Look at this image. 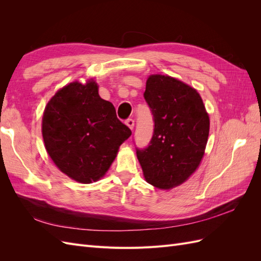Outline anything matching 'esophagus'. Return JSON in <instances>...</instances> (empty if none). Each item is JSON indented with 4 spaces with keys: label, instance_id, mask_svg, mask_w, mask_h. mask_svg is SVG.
Here are the masks:
<instances>
[{
    "label": "esophagus",
    "instance_id": "obj_1",
    "mask_svg": "<svg viewBox=\"0 0 261 261\" xmlns=\"http://www.w3.org/2000/svg\"><path fill=\"white\" fill-rule=\"evenodd\" d=\"M125 123H126V125H127L130 129H133L134 128V125H135V121H134L133 118H127V120L125 121Z\"/></svg>",
    "mask_w": 261,
    "mask_h": 261
}]
</instances>
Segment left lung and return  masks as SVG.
I'll use <instances>...</instances> for the list:
<instances>
[{
  "label": "left lung",
  "instance_id": "obj_1",
  "mask_svg": "<svg viewBox=\"0 0 261 261\" xmlns=\"http://www.w3.org/2000/svg\"><path fill=\"white\" fill-rule=\"evenodd\" d=\"M144 98L154 128L148 147L136 148L137 158L149 184L170 189L198 168L209 136V115L197 90L170 76H149Z\"/></svg>",
  "mask_w": 261,
  "mask_h": 261
}]
</instances>
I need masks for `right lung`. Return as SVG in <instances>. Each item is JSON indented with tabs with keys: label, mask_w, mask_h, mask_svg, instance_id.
Returning a JSON list of instances; mask_svg holds the SVG:
<instances>
[{
	"label": "right lung",
	"mask_w": 261,
	"mask_h": 261,
	"mask_svg": "<svg viewBox=\"0 0 261 261\" xmlns=\"http://www.w3.org/2000/svg\"><path fill=\"white\" fill-rule=\"evenodd\" d=\"M132 130L111 102L101 99L92 80L59 90L45 107L42 136L55 165L70 178L89 184L106 174Z\"/></svg>",
	"instance_id": "add662e5"
}]
</instances>
